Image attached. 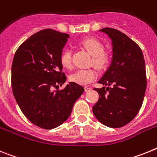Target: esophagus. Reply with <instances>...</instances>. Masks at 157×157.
Segmentation results:
<instances>
[{"label":"esophagus","instance_id":"obj_1","mask_svg":"<svg viewBox=\"0 0 157 157\" xmlns=\"http://www.w3.org/2000/svg\"><path fill=\"white\" fill-rule=\"evenodd\" d=\"M91 89H92V88H91V87H88V86L84 87V91H85V92H88V91Z\"/></svg>","mask_w":157,"mask_h":157}]
</instances>
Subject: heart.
Instances as JSON below:
<instances>
[{"instance_id": "b5f03b06", "label": "heart", "mask_w": 157, "mask_h": 157, "mask_svg": "<svg viewBox=\"0 0 157 157\" xmlns=\"http://www.w3.org/2000/svg\"><path fill=\"white\" fill-rule=\"evenodd\" d=\"M81 44L92 55V63L99 69H104L108 63V56L104 53V46L96 39H86ZM60 62L64 68L71 69L73 68V52L71 49H66L60 56ZM98 73L94 69H78L71 75L69 79L72 82L81 85H86L97 78Z\"/></svg>"}]
</instances>
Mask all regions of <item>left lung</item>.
<instances>
[{"instance_id":"left-lung-1","label":"left lung","mask_w":157,"mask_h":157,"mask_svg":"<svg viewBox=\"0 0 157 157\" xmlns=\"http://www.w3.org/2000/svg\"><path fill=\"white\" fill-rule=\"evenodd\" d=\"M99 31L112 40L113 56L98 82L108 87L94 88L99 97L92 111L102 124L120 128L131 122L142 106L147 86L144 56L140 46L118 30L105 28Z\"/></svg>"}]
</instances>
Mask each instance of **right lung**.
Masks as SVG:
<instances>
[{"label": "right lung", "instance_id": "1", "mask_svg": "<svg viewBox=\"0 0 157 157\" xmlns=\"http://www.w3.org/2000/svg\"><path fill=\"white\" fill-rule=\"evenodd\" d=\"M69 35L52 29L34 34L15 53L12 88L23 114L34 125L54 129L70 115L73 104L84 88L69 82L62 73L60 56Z\"/></svg>", "mask_w": 157, "mask_h": 157}]
</instances>
